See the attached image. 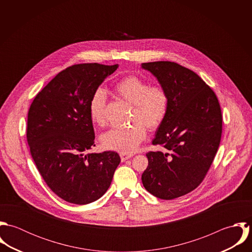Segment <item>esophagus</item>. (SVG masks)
Here are the masks:
<instances>
[{
	"mask_svg": "<svg viewBox=\"0 0 252 252\" xmlns=\"http://www.w3.org/2000/svg\"><path fill=\"white\" fill-rule=\"evenodd\" d=\"M133 156V154H129V153H120V158H121V161H126L128 159H130L131 157Z\"/></svg>",
	"mask_w": 252,
	"mask_h": 252,
	"instance_id": "obj_1",
	"label": "esophagus"
}]
</instances>
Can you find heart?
<instances>
[{
	"label": "heart",
	"instance_id": "obj_1",
	"mask_svg": "<svg viewBox=\"0 0 252 252\" xmlns=\"http://www.w3.org/2000/svg\"><path fill=\"white\" fill-rule=\"evenodd\" d=\"M120 98L133 105L131 126L111 129L101 137L102 145L108 150L131 153L144 141L146 128L156 130L163 123L169 108V96L160 84L150 83L137 75H128L115 85ZM107 94L97 89L89 103V114L92 121L105 125L107 121Z\"/></svg>",
	"mask_w": 252,
	"mask_h": 252
}]
</instances>
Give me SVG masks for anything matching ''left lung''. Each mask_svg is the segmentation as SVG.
<instances>
[{"label":"left lung","mask_w":252,"mask_h":252,"mask_svg":"<svg viewBox=\"0 0 252 252\" xmlns=\"http://www.w3.org/2000/svg\"><path fill=\"white\" fill-rule=\"evenodd\" d=\"M142 67L169 96L167 115L152 141L163 150L146 153L142 181L153 196L172 200L197 188L209 172L221 140V108L213 89L193 71L170 61Z\"/></svg>","instance_id":"8db88e82"}]
</instances>
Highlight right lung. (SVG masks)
Masks as SVG:
<instances>
[{"instance_id": "obj_1", "label": "right lung", "mask_w": 252, "mask_h": 252, "mask_svg": "<svg viewBox=\"0 0 252 252\" xmlns=\"http://www.w3.org/2000/svg\"><path fill=\"white\" fill-rule=\"evenodd\" d=\"M117 68V64L72 65L51 79L29 108L27 141L36 169L66 202L86 205L101 198L120 163L114 151L88 152L95 146L90 99Z\"/></svg>"}]
</instances>
